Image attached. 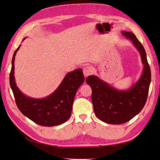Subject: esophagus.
<instances>
[{
  "label": "esophagus",
  "instance_id": "34e87169",
  "mask_svg": "<svg viewBox=\"0 0 160 160\" xmlns=\"http://www.w3.org/2000/svg\"><path fill=\"white\" fill-rule=\"evenodd\" d=\"M93 68L90 67V66H86L84 67L83 69V73H84V76L85 77H87L88 76H89L91 73H93Z\"/></svg>",
  "mask_w": 160,
  "mask_h": 160
}]
</instances>
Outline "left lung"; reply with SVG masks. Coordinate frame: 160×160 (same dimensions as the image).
<instances>
[{
    "label": "left lung",
    "instance_id": "8db88e82",
    "mask_svg": "<svg viewBox=\"0 0 160 160\" xmlns=\"http://www.w3.org/2000/svg\"><path fill=\"white\" fill-rule=\"evenodd\" d=\"M126 38L131 40L140 52L144 69L136 82L128 90H118L100 80L96 76H89L86 82L92 89L93 109L96 116L110 124H120L138 115L147 100L151 80L150 67L145 49L133 33L122 32Z\"/></svg>",
    "mask_w": 160,
    "mask_h": 160
}]
</instances>
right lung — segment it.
Here are the masks:
<instances>
[{"instance_id":"1","label":"right lung","mask_w":160,"mask_h":160,"mask_svg":"<svg viewBox=\"0 0 160 160\" xmlns=\"http://www.w3.org/2000/svg\"><path fill=\"white\" fill-rule=\"evenodd\" d=\"M20 47L13 55L9 75L10 86L18 109L35 123L44 127L64 123L70 118L75 96L84 81L82 69L67 73L58 87L49 96L40 99L26 96L16 86L14 78V60Z\"/></svg>"}]
</instances>
